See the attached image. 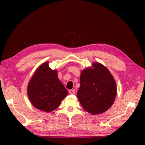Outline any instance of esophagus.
Here are the masks:
<instances>
[{
  "label": "esophagus",
  "instance_id": "obj_1",
  "mask_svg": "<svg viewBox=\"0 0 145 145\" xmlns=\"http://www.w3.org/2000/svg\"><path fill=\"white\" fill-rule=\"evenodd\" d=\"M69 93L71 95H74L75 94V90L74 89H70L69 91Z\"/></svg>",
  "mask_w": 145,
  "mask_h": 145
}]
</instances>
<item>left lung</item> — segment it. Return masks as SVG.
I'll list each match as a JSON object with an SVG mask.
<instances>
[{"label": "left lung", "mask_w": 145, "mask_h": 145, "mask_svg": "<svg viewBox=\"0 0 145 145\" xmlns=\"http://www.w3.org/2000/svg\"><path fill=\"white\" fill-rule=\"evenodd\" d=\"M77 98L86 111L102 114L112 106L117 94L113 76L101 63L95 62L80 73Z\"/></svg>", "instance_id": "1"}]
</instances>
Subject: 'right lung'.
<instances>
[{
    "mask_svg": "<svg viewBox=\"0 0 145 145\" xmlns=\"http://www.w3.org/2000/svg\"><path fill=\"white\" fill-rule=\"evenodd\" d=\"M27 95L33 106L49 112L59 106L68 92L57 77V71L49 67L48 62L39 67L29 80Z\"/></svg>",
    "mask_w": 145,
    "mask_h": 145,
    "instance_id": "right-lung-1",
    "label": "right lung"
}]
</instances>
